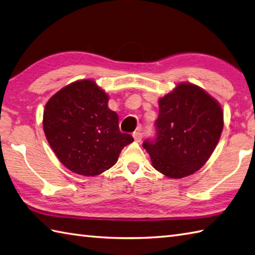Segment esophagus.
<instances>
[{
	"mask_svg": "<svg viewBox=\"0 0 255 255\" xmlns=\"http://www.w3.org/2000/svg\"><path fill=\"white\" fill-rule=\"evenodd\" d=\"M132 136H133L134 141L139 142V141H141V139H142V132H140V131H134V132L132 133Z\"/></svg>",
	"mask_w": 255,
	"mask_h": 255,
	"instance_id": "34e87169",
	"label": "esophagus"
}]
</instances>
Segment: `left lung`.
<instances>
[{
  "label": "left lung",
  "instance_id": "obj_1",
  "mask_svg": "<svg viewBox=\"0 0 255 255\" xmlns=\"http://www.w3.org/2000/svg\"><path fill=\"white\" fill-rule=\"evenodd\" d=\"M155 137L143 148L155 170L171 178L198 171L217 145L224 113L217 101L198 86L181 83L159 101Z\"/></svg>",
  "mask_w": 255,
  "mask_h": 255
}]
</instances>
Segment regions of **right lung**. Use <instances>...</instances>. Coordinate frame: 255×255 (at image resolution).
Returning <instances> with one entry per match:
<instances>
[{"label":"right lung","instance_id":"add662e5","mask_svg":"<svg viewBox=\"0 0 255 255\" xmlns=\"http://www.w3.org/2000/svg\"><path fill=\"white\" fill-rule=\"evenodd\" d=\"M107 102L94 81L82 80L59 91L46 104V138L61 163L77 174H101L133 141L131 134L119 130L118 115Z\"/></svg>","mask_w":255,"mask_h":255}]
</instances>
